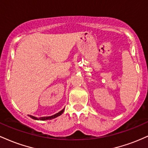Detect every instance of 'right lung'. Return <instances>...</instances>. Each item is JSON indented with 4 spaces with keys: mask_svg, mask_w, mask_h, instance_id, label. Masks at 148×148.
Wrapping results in <instances>:
<instances>
[{
    "mask_svg": "<svg viewBox=\"0 0 148 148\" xmlns=\"http://www.w3.org/2000/svg\"><path fill=\"white\" fill-rule=\"evenodd\" d=\"M64 108H63V109H62V111H60V112H58V113H56V114H55V115H51V116L41 117V118H36V117H34V116H33V115H28V116L30 117V118H31L34 119V120H51V119H53V118H56V117H58V116H60V115H62V113H63V112H64Z\"/></svg>",
    "mask_w": 148,
    "mask_h": 148,
    "instance_id": "1",
    "label": "right lung"
}]
</instances>
